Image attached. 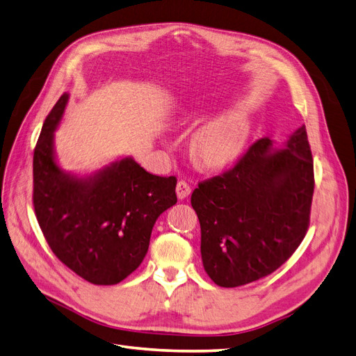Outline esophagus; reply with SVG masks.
<instances>
[{
    "label": "esophagus",
    "mask_w": 356,
    "mask_h": 356,
    "mask_svg": "<svg viewBox=\"0 0 356 356\" xmlns=\"http://www.w3.org/2000/svg\"><path fill=\"white\" fill-rule=\"evenodd\" d=\"M176 194L179 200H185L191 195V186L186 184L185 180H180L176 186Z\"/></svg>",
    "instance_id": "1"
}]
</instances>
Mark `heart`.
Returning a JSON list of instances; mask_svg holds the SVG:
<instances>
[{
  "label": "heart",
  "instance_id": "b5f03b06",
  "mask_svg": "<svg viewBox=\"0 0 356 356\" xmlns=\"http://www.w3.org/2000/svg\"><path fill=\"white\" fill-rule=\"evenodd\" d=\"M202 115H186V123L195 124ZM251 132L248 117L242 113H227L204 122L191 136L189 154L200 168H221L238 158Z\"/></svg>",
  "mask_w": 356,
  "mask_h": 356
}]
</instances>
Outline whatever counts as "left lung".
I'll return each instance as SVG.
<instances>
[{
    "mask_svg": "<svg viewBox=\"0 0 356 356\" xmlns=\"http://www.w3.org/2000/svg\"><path fill=\"white\" fill-rule=\"evenodd\" d=\"M254 143L236 165L194 189L202 260L215 284L238 287L277 270L305 238L314 191L305 126Z\"/></svg>",
    "mask_w": 356,
    "mask_h": 356,
    "instance_id": "obj_1",
    "label": "left lung"
}]
</instances>
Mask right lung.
<instances>
[{
    "mask_svg": "<svg viewBox=\"0 0 356 356\" xmlns=\"http://www.w3.org/2000/svg\"><path fill=\"white\" fill-rule=\"evenodd\" d=\"M69 97L58 99L35 145L34 211L52 252L69 269L93 284L113 286L141 265L154 222L177 203V180L150 175L132 156L84 175L63 170L56 131Z\"/></svg>",
    "mask_w": 356,
    "mask_h": 356,
    "instance_id": "add662e5",
    "label": "right lung"
}]
</instances>
